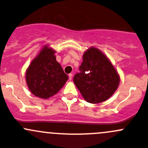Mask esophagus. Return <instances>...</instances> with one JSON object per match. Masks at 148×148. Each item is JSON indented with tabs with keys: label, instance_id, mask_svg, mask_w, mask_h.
Masks as SVG:
<instances>
[{
	"label": "esophagus",
	"instance_id": "34e87169",
	"mask_svg": "<svg viewBox=\"0 0 148 148\" xmlns=\"http://www.w3.org/2000/svg\"><path fill=\"white\" fill-rule=\"evenodd\" d=\"M72 76H73L72 74H69V80H71V79H72Z\"/></svg>",
	"mask_w": 148,
	"mask_h": 148
}]
</instances>
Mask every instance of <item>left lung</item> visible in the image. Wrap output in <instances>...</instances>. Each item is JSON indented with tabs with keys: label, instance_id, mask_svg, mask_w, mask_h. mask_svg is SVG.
<instances>
[{
	"label": "left lung",
	"instance_id": "8db88e82",
	"mask_svg": "<svg viewBox=\"0 0 148 148\" xmlns=\"http://www.w3.org/2000/svg\"><path fill=\"white\" fill-rule=\"evenodd\" d=\"M80 72L74 77V82L85 101L91 103L105 101L115 92L120 76L108 58L96 47L84 52Z\"/></svg>",
	"mask_w": 148,
	"mask_h": 148
}]
</instances>
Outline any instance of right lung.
<instances>
[{
    "instance_id": "1",
    "label": "right lung",
    "mask_w": 148,
    "mask_h": 148,
    "mask_svg": "<svg viewBox=\"0 0 148 148\" xmlns=\"http://www.w3.org/2000/svg\"><path fill=\"white\" fill-rule=\"evenodd\" d=\"M55 52L48 45L44 46L26 70L29 90L41 99H47L56 94L69 79L56 60Z\"/></svg>"
}]
</instances>
